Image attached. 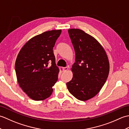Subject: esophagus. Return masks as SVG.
I'll return each mask as SVG.
<instances>
[{
  "instance_id": "34e87169",
  "label": "esophagus",
  "mask_w": 129,
  "mask_h": 129,
  "mask_svg": "<svg viewBox=\"0 0 129 129\" xmlns=\"http://www.w3.org/2000/svg\"><path fill=\"white\" fill-rule=\"evenodd\" d=\"M62 70L64 72H67V71L68 70V67H64L62 68Z\"/></svg>"
}]
</instances>
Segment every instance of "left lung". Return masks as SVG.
Listing matches in <instances>:
<instances>
[{
    "label": "left lung",
    "instance_id": "8db88e82",
    "mask_svg": "<svg viewBox=\"0 0 129 129\" xmlns=\"http://www.w3.org/2000/svg\"><path fill=\"white\" fill-rule=\"evenodd\" d=\"M75 52L73 76L67 83L70 94L86 101L100 91L108 77L110 65L106 52L94 37L79 29L68 30Z\"/></svg>",
    "mask_w": 129,
    "mask_h": 129
}]
</instances>
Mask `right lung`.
<instances>
[{
  "instance_id": "add662e5",
  "label": "right lung",
  "mask_w": 129,
  "mask_h": 129,
  "mask_svg": "<svg viewBox=\"0 0 129 129\" xmlns=\"http://www.w3.org/2000/svg\"><path fill=\"white\" fill-rule=\"evenodd\" d=\"M61 33V30H53L32 38L16 57L15 69L19 85L33 100H43L53 92L59 72L53 49Z\"/></svg>"
}]
</instances>
